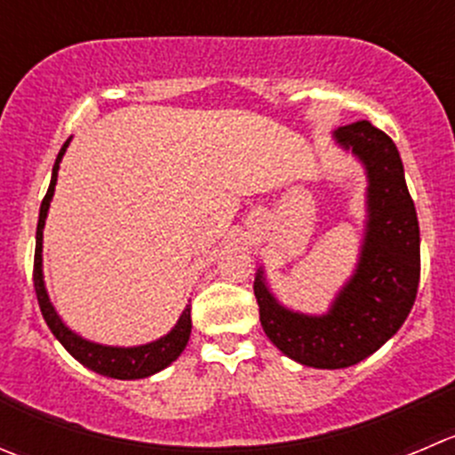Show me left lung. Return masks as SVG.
I'll return each instance as SVG.
<instances>
[{"instance_id": "1", "label": "left lung", "mask_w": 455, "mask_h": 455, "mask_svg": "<svg viewBox=\"0 0 455 455\" xmlns=\"http://www.w3.org/2000/svg\"><path fill=\"white\" fill-rule=\"evenodd\" d=\"M335 140L364 162L369 224L358 271L326 315L280 307L255 277L259 322L291 360L315 369H345L369 358L403 326L420 282V227L394 140L367 120L339 126Z\"/></svg>"}]
</instances>
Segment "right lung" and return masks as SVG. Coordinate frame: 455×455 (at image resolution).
Listing matches in <instances>:
<instances>
[{"instance_id":"right-lung-1","label":"right lung","mask_w":455,"mask_h":455,"mask_svg":"<svg viewBox=\"0 0 455 455\" xmlns=\"http://www.w3.org/2000/svg\"><path fill=\"white\" fill-rule=\"evenodd\" d=\"M70 140H66V144L61 147L60 156H57L55 166H52V178L51 187H48L46 196L42 200V209H39V220H37V240H35V264H33V280H35V293H37L39 308H42V315L46 320L48 329L52 331L57 339H60L64 349L73 355L77 363H82L84 367L92 369L95 373L101 376L117 378V380H138V378H148L153 373L162 371L164 367H169L173 360H178V355L182 354L184 347L188 342V335H191V304H187L184 313L180 315L178 324L164 338L156 339L151 345L144 347H131V349H122V347H101L95 342H88L82 339L79 335H75L73 331L66 329L61 324L60 315L52 308L51 299H48L46 289H44V277H42V231L44 222H46L48 206H51L52 193H55L57 184V171H60V160L66 153Z\"/></svg>"}]
</instances>
